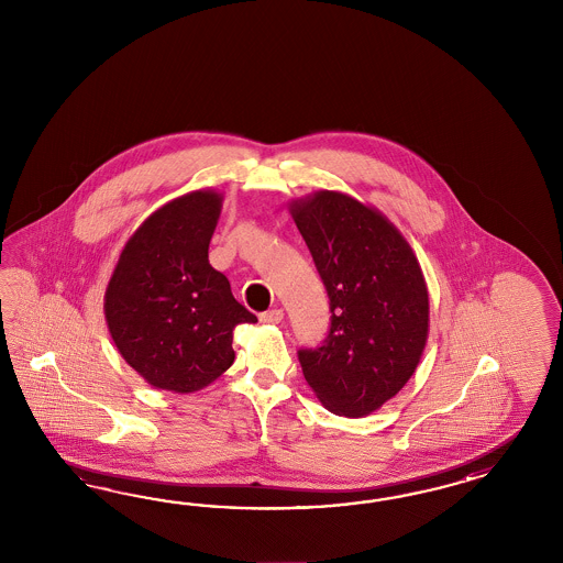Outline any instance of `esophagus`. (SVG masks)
I'll return each instance as SVG.
<instances>
[{
  "instance_id": "34e87169",
  "label": "esophagus",
  "mask_w": 563,
  "mask_h": 563,
  "mask_svg": "<svg viewBox=\"0 0 563 563\" xmlns=\"http://www.w3.org/2000/svg\"><path fill=\"white\" fill-rule=\"evenodd\" d=\"M283 320H285L283 309H271V311L260 316V322H264V324H280Z\"/></svg>"
}]
</instances>
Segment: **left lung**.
<instances>
[{"label":"left lung","mask_w":563,"mask_h":563,"mask_svg":"<svg viewBox=\"0 0 563 563\" xmlns=\"http://www.w3.org/2000/svg\"><path fill=\"white\" fill-rule=\"evenodd\" d=\"M324 280L332 324L299 351L325 409L367 417L405 388L426 351L429 292L409 241L377 208L320 189L289 205Z\"/></svg>","instance_id":"8db88e82"}]
</instances>
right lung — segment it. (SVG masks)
<instances>
[{
    "label": "right lung",
    "instance_id": "right-lung-1",
    "mask_svg": "<svg viewBox=\"0 0 563 563\" xmlns=\"http://www.w3.org/2000/svg\"><path fill=\"white\" fill-rule=\"evenodd\" d=\"M222 194L196 189L125 241L104 289V320L125 363L154 388L198 393L235 361L233 330L257 318L208 262Z\"/></svg>",
    "mask_w": 563,
    "mask_h": 563
}]
</instances>
